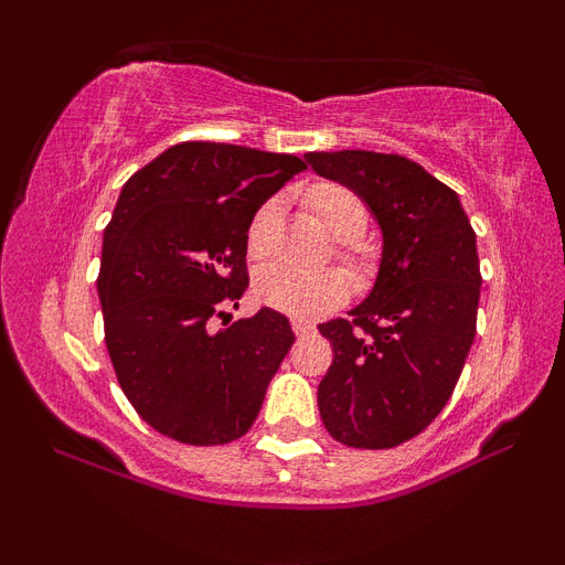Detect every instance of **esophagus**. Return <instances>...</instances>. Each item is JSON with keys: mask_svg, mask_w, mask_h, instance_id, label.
<instances>
[{"mask_svg": "<svg viewBox=\"0 0 565 565\" xmlns=\"http://www.w3.org/2000/svg\"><path fill=\"white\" fill-rule=\"evenodd\" d=\"M291 329H295V334H308V332H313V323L302 321V319H291Z\"/></svg>", "mask_w": 565, "mask_h": 565, "instance_id": "34e87169", "label": "esophagus"}]
</instances>
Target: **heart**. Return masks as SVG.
<instances>
[{"label":"heart","mask_w":565,"mask_h":565,"mask_svg":"<svg viewBox=\"0 0 565 565\" xmlns=\"http://www.w3.org/2000/svg\"><path fill=\"white\" fill-rule=\"evenodd\" d=\"M305 201L319 215L329 233L342 242H353L366 228V206L353 191L340 183H321L310 188ZM278 201H265L252 217L246 231V246L249 255L263 257L274 244ZM257 300L268 308L281 310L289 316H319L321 310L334 308L350 295V276L345 270L323 268L308 270L297 265L276 260L263 265L255 276Z\"/></svg>","instance_id":"obj_1"}]
</instances>
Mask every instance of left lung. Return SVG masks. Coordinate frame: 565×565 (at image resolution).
<instances>
[{
    "instance_id": "8db88e82",
    "label": "left lung",
    "mask_w": 565,
    "mask_h": 565,
    "mask_svg": "<svg viewBox=\"0 0 565 565\" xmlns=\"http://www.w3.org/2000/svg\"><path fill=\"white\" fill-rule=\"evenodd\" d=\"M305 161L359 193L382 231L366 300L350 321L319 323L334 353L319 385L323 427L353 449H393L438 417L476 340V231L457 193L398 153L321 151Z\"/></svg>"
}]
</instances>
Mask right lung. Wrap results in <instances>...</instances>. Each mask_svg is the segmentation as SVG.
Wrapping results in <instances>:
<instances>
[{
	"label": "right lung",
	"instance_id": "obj_1",
	"mask_svg": "<svg viewBox=\"0 0 565 565\" xmlns=\"http://www.w3.org/2000/svg\"><path fill=\"white\" fill-rule=\"evenodd\" d=\"M302 170L291 153L193 140L121 188L103 233L97 297L116 380L161 436L220 446L257 419L295 332L278 310L231 323L228 308L249 287L252 217Z\"/></svg>",
	"mask_w": 565,
	"mask_h": 565
}]
</instances>
